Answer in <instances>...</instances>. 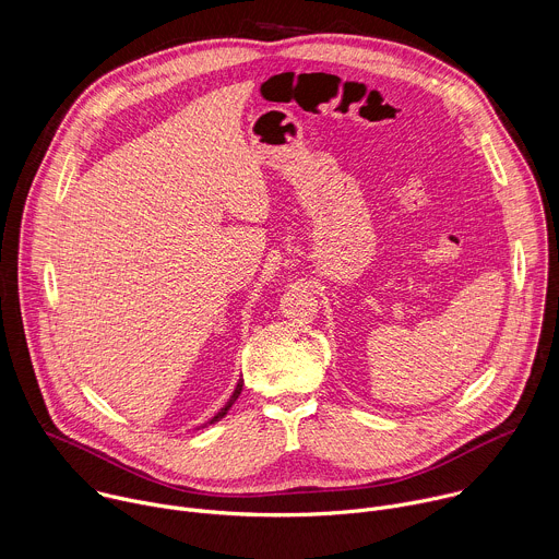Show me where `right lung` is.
<instances>
[{"label": "right lung", "instance_id": "right-lung-1", "mask_svg": "<svg viewBox=\"0 0 559 559\" xmlns=\"http://www.w3.org/2000/svg\"><path fill=\"white\" fill-rule=\"evenodd\" d=\"M241 389H243V378H239V382H237V386H235V391H233V395H230V400L226 402V406L209 421V424H215V421H219V419H224L226 415H228V411L233 408V404L239 400V395H241ZM209 424H204V426H209Z\"/></svg>", "mask_w": 559, "mask_h": 559}]
</instances>
